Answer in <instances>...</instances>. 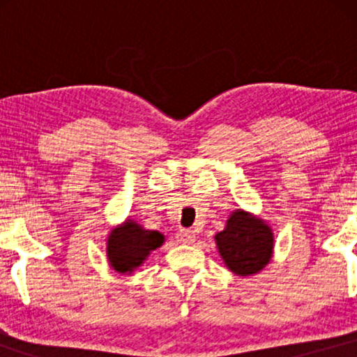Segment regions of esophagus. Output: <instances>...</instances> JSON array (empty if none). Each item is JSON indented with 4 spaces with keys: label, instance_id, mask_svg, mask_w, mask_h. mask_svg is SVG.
Wrapping results in <instances>:
<instances>
[{
    "label": "esophagus",
    "instance_id": "obj_1",
    "mask_svg": "<svg viewBox=\"0 0 357 357\" xmlns=\"http://www.w3.org/2000/svg\"><path fill=\"white\" fill-rule=\"evenodd\" d=\"M177 241L180 243H192L195 241V232L188 231V229H180L177 232Z\"/></svg>",
    "mask_w": 357,
    "mask_h": 357
}]
</instances>
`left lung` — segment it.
I'll return each mask as SVG.
<instances>
[{
  "instance_id": "left-lung-1",
  "label": "left lung",
  "mask_w": 357,
  "mask_h": 357,
  "mask_svg": "<svg viewBox=\"0 0 357 357\" xmlns=\"http://www.w3.org/2000/svg\"><path fill=\"white\" fill-rule=\"evenodd\" d=\"M214 238L226 266L238 276L255 275L271 260L275 242L271 227L242 209L231 214L224 231Z\"/></svg>"
}]
</instances>
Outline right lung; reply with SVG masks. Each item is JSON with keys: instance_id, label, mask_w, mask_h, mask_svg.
I'll return each instance as SVG.
<instances>
[{"instance_id": "right-lung-1", "label": "right lung", "mask_w": 357, "mask_h": 357, "mask_svg": "<svg viewBox=\"0 0 357 357\" xmlns=\"http://www.w3.org/2000/svg\"><path fill=\"white\" fill-rule=\"evenodd\" d=\"M164 243V236L148 231L133 219H126L107 238V257L110 266L119 273H131L144 263L149 253Z\"/></svg>"}]
</instances>
